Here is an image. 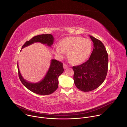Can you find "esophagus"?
Listing matches in <instances>:
<instances>
[{"label":"esophagus","instance_id":"obj_1","mask_svg":"<svg viewBox=\"0 0 127 127\" xmlns=\"http://www.w3.org/2000/svg\"><path fill=\"white\" fill-rule=\"evenodd\" d=\"M63 67H64V69H66L68 67H69V66L65 63H63Z\"/></svg>","mask_w":127,"mask_h":127}]
</instances>
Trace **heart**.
<instances>
[{"instance_id": "1", "label": "heart", "mask_w": 127, "mask_h": 127, "mask_svg": "<svg viewBox=\"0 0 127 127\" xmlns=\"http://www.w3.org/2000/svg\"><path fill=\"white\" fill-rule=\"evenodd\" d=\"M93 49V43L88 38L69 37L62 39L58 47L54 48V52L60 58L68 52V57L73 64H78L85 61L89 57Z\"/></svg>"}]
</instances>
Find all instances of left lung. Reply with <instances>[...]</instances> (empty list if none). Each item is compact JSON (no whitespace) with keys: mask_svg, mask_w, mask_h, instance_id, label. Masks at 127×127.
<instances>
[{"mask_svg":"<svg viewBox=\"0 0 127 127\" xmlns=\"http://www.w3.org/2000/svg\"><path fill=\"white\" fill-rule=\"evenodd\" d=\"M94 43V50L85 63L73 66V79L76 87L87 92L98 87L105 80L108 68V54L102 43L89 35Z\"/></svg>","mask_w":127,"mask_h":127,"instance_id":"1","label":"left lung"}]
</instances>
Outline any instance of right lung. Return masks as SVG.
Masks as SVG:
<instances>
[{"mask_svg": "<svg viewBox=\"0 0 127 127\" xmlns=\"http://www.w3.org/2000/svg\"><path fill=\"white\" fill-rule=\"evenodd\" d=\"M54 40L53 36L51 34L38 35L27 41L22 49L37 42L46 44L47 46L51 47ZM17 68L20 79L24 85L30 91L40 95H49L55 92L58 87V77L64 71L62 62L55 59H52L50 68L44 78L39 82L31 83L27 81L22 77L18 64Z\"/></svg>", "mask_w": 127, "mask_h": 127, "instance_id": "1", "label": "right lung"}]
</instances>
